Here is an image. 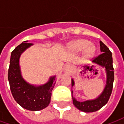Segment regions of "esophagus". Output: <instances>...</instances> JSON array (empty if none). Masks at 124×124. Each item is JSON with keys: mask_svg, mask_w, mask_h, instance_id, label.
Wrapping results in <instances>:
<instances>
[{"mask_svg": "<svg viewBox=\"0 0 124 124\" xmlns=\"http://www.w3.org/2000/svg\"><path fill=\"white\" fill-rule=\"evenodd\" d=\"M71 70V66H70V64H66L65 65L64 67V70L65 72L68 73Z\"/></svg>", "mask_w": 124, "mask_h": 124, "instance_id": "1", "label": "esophagus"}]
</instances>
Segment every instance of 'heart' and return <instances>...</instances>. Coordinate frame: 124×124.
I'll return each instance as SVG.
<instances>
[{
  "label": "heart",
  "instance_id": "b5f03b06",
  "mask_svg": "<svg viewBox=\"0 0 124 124\" xmlns=\"http://www.w3.org/2000/svg\"><path fill=\"white\" fill-rule=\"evenodd\" d=\"M90 45V42L86 40H78L77 41L74 42L71 44L70 48L73 52L76 53L81 52L85 50L86 48V52H85V58H90L93 56L96 53V47L94 46H89Z\"/></svg>",
  "mask_w": 124,
  "mask_h": 124
}]
</instances>
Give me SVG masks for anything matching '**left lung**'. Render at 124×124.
<instances>
[{"label": "left lung", "instance_id": "8db88e82", "mask_svg": "<svg viewBox=\"0 0 124 124\" xmlns=\"http://www.w3.org/2000/svg\"><path fill=\"white\" fill-rule=\"evenodd\" d=\"M100 50L102 52L98 57L94 58L92 62L102 68H105L106 72V84L104 90L100 96L90 100L84 101H79L76 100L72 96L73 92L72 90V98L73 104L78 109L84 112H93L98 111L107 104L111 96L113 88V83L114 80V72L113 68V60H112V52L109 48L104 44L101 41H100ZM74 81L72 79V87L74 86Z\"/></svg>", "mask_w": 124, "mask_h": 124}]
</instances>
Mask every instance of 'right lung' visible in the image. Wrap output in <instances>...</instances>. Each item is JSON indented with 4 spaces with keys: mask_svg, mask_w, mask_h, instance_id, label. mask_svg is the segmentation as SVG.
Listing matches in <instances>:
<instances>
[{
    "mask_svg": "<svg viewBox=\"0 0 124 124\" xmlns=\"http://www.w3.org/2000/svg\"><path fill=\"white\" fill-rule=\"evenodd\" d=\"M24 41L12 52L8 73V79L12 96L23 108L38 111L48 106L50 102L52 91L56 84V76H51L48 82L34 86L26 82L21 74L19 59L21 54L33 44Z\"/></svg>",
    "mask_w": 124,
    "mask_h": 124,
    "instance_id": "add662e5",
    "label": "right lung"
}]
</instances>
